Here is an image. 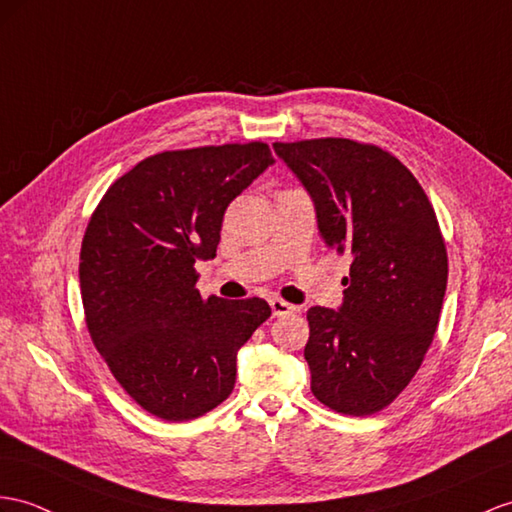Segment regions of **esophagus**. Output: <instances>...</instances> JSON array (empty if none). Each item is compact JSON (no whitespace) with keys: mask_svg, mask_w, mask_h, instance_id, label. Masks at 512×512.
Here are the masks:
<instances>
[{"mask_svg":"<svg viewBox=\"0 0 512 512\" xmlns=\"http://www.w3.org/2000/svg\"><path fill=\"white\" fill-rule=\"evenodd\" d=\"M269 306H271L273 317H286V315L297 313V306L284 302V299H280V297H271L269 299Z\"/></svg>","mask_w":512,"mask_h":512,"instance_id":"esophagus-1","label":"esophagus"}]
</instances>
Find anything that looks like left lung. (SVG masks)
Returning a JSON list of instances; mask_svg holds the SVG:
<instances>
[{
    "label": "left lung",
    "mask_w": 512,
    "mask_h": 512,
    "mask_svg": "<svg viewBox=\"0 0 512 512\" xmlns=\"http://www.w3.org/2000/svg\"><path fill=\"white\" fill-rule=\"evenodd\" d=\"M313 199L323 243L352 258L341 306L308 310L310 391L343 415L389 406L439 326L447 254L434 210L400 160L350 139L273 143Z\"/></svg>",
    "instance_id": "obj_1"
}]
</instances>
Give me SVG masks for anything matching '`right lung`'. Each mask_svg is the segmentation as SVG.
<instances>
[{
    "mask_svg": "<svg viewBox=\"0 0 512 512\" xmlns=\"http://www.w3.org/2000/svg\"><path fill=\"white\" fill-rule=\"evenodd\" d=\"M273 162L265 143L162 152L93 213L80 254L86 326L147 413L189 421L232 393L236 356L271 308L260 297L202 299L195 263L217 256L223 213Z\"/></svg>",
    "mask_w": 512,
    "mask_h": 512,
    "instance_id": "right-lung-1",
    "label": "right lung"
}]
</instances>
